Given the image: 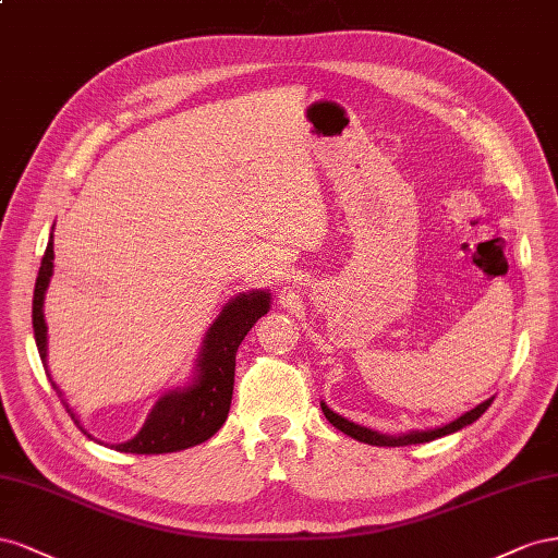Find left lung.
Here are the masks:
<instances>
[{"label":"left lung","instance_id":"obj_1","mask_svg":"<svg viewBox=\"0 0 558 558\" xmlns=\"http://www.w3.org/2000/svg\"><path fill=\"white\" fill-rule=\"evenodd\" d=\"M490 402H493V400H486L484 404L474 407L472 411L465 413V416L456 418V421L449 423V425L437 427V429H427V433H411V435H404V437H388V435L372 433V429H367V427H360V425H355V423H350V421L341 418L339 413H333L331 409H327L325 402H320V407H323V411H325L327 421H329L333 427H339L341 433H345L348 437H353V439L364 441V444H372V447H404V444H423V441H433V439L444 437V435L458 433V429H463L465 425H470V423H474L476 418H480L482 413L490 407Z\"/></svg>","mask_w":558,"mask_h":558}]
</instances>
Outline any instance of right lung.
Wrapping results in <instances>:
<instances>
[{"instance_id": "right-lung-1", "label": "right lung", "mask_w": 558, "mask_h": 558, "mask_svg": "<svg viewBox=\"0 0 558 558\" xmlns=\"http://www.w3.org/2000/svg\"><path fill=\"white\" fill-rule=\"evenodd\" d=\"M53 276V233L41 257L39 276L35 282V299H32V327H35V341L39 357L46 364V323H44V294ZM268 294L250 292L235 296L221 308L219 317L205 333L203 350L196 364V378L184 390H172L163 395L151 409L147 423L140 433L117 444L121 453H172L210 439L217 429L225 425L233 395V372H235V350L247 337L262 315L268 313ZM49 374V369H46ZM53 384V380H51ZM60 402L74 418L72 409L62 400V392L53 384ZM78 425V421L74 418ZM82 427V425H78ZM84 429V427H82ZM86 435V433H84Z\"/></svg>"}]
</instances>
